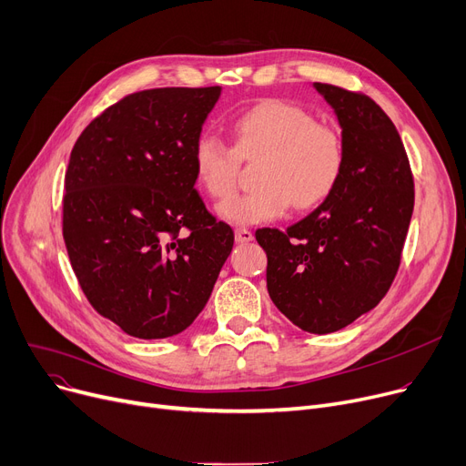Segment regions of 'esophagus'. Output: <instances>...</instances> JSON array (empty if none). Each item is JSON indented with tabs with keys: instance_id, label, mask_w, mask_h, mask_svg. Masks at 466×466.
<instances>
[{
	"instance_id": "obj_1",
	"label": "esophagus",
	"mask_w": 466,
	"mask_h": 466,
	"mask_svg": "<svg viewBox=\"0 0 466 466\" xmlns=\"http://www.w3.org/2000/svg\"><path fill=\"white\" fill-rule=\"evenodd\" d=\"M252 238H254V235H252V231H250V229L238 228V229L235 231V240H237V242H250Z\"/></svg>"
}]
</instances>
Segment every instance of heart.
<instances>
[{
	"mask_svg": "<svg viewBox=\"0 0 466 466\" xmlns=\"http://www.w3.org/2000/svg\"><path fill=\"white\" fill-rule=\"evenodd\" d=\"M233 147L212 132L195 140V178L214 201L237 189L240 161L261 155L258 189L231 198L218 212L235 226L280 218L288 207L315 208L334 193L345 168V146L336 128L315 123L305 109L284 100H263L231 125Z\"/></svg>",
	"mask_w": 466,
	"mask_h": 466,
	"instance_id": "heart-1",
	"label": "heart"
}]
</instances>
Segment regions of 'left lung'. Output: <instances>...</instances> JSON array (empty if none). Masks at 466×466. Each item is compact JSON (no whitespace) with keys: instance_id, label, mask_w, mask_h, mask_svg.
Masks as SVG:
<instances>
[{"instance_id":"obj_1","label":"left lung","mask_w":466,"mask_h":466,"mask_svg":"<svg viewBox=\"0 0 466 466\" xmlns=\"http://www.w3.org/2000/svg\"><path fill=\"white\" fill-rule=\"evenodd\" d=\"M334 107L345 146L341 180L286 231L263 228L268 290L309 334H331L378 305L400 268L413 212V176L400 135L370 96L315 83Z\"/></svg>"}]
</instances>
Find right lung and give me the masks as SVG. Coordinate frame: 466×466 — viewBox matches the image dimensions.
I'll return each mask as SVG.
<instances>
[{"instance_id":"1","label":"right lung","mask_w":466,"mask_h":466,"mask_svg":"<svg viewBox=\"0 0 466 466\" xmlns=\"http://www.w3.org/2000/svg\"><path fill=\"white\" fill-rule=\"evenodd\" d=\"M219 86L132 93L81 132L64 178L62 235L95 311L163 339L203 311L233 248L195 189L191 153Z\"/></svg>"}]
</instances>
